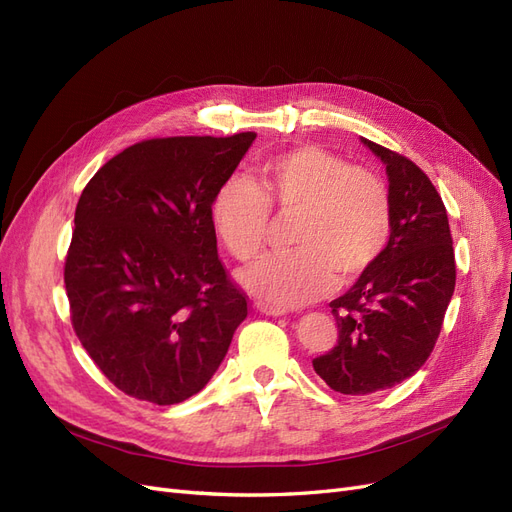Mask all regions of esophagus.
I'll use <instances>...</instances> for the list:
<instances>
[{
	"label": "esophagus",
	"instance_id": "obj_1",
	"mask_svg": "<svg viewBox=\"0 0 512 512\" xmlns=\"http://www.w3.org/2000/svg\"><path fill=\"white\" fill-rule=\"evenodd\" d=\"M256 309L258 312H262V314H267V316H284L286 312L284 309H280V307H271V305H267V303H256Z\"/></svg>",
	"mask_w": 512,
	"mask_h": 512
}]
</instances>
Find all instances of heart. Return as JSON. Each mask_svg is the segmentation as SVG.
Wrapping results in <instances>:
<instances>
[{
    "label": "heart",
    "instance_id": "b5f03b06",
    "mask_svg": "<svg viewBox=\"0 0 512 512\" xmlns=\"http://www.w3.org/2000/svg\"><path fill=\"white\" fill-rule=\"evenodd\" d=\"M271 211L292 218V250L243 271L260 303L299 307L327 292L335 277L350 284L376 265L391 241L393 200L374 170L316 145L262 160L252 181L232 175L211 200V222L230 256L252 262L271 235Z\"/></svg>",
    "mask_w": 512,
    "mask_h": 512
}]
</instances>
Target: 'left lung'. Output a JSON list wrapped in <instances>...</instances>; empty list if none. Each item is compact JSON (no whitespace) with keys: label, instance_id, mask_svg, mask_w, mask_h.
Returning <instances> with one entry per match:
<instances>
[{"label":"left lung","instance_id":"obj_1","mask_svg":"<svg viewBox=\"0 0 512 512\" xmlns=\"http://www.w3.org/2000/svg\"><path fill=\"white\" fill-rule=\"evenodd\" d=\"M363 143L386 164L393 232L376 265L329 303L337 344L312 363L344 395L391 389L423 367L457 277L446 207L429 177L401 153Z\"/></svg>","mask_w":512,"mask_h":512}]
</instances>
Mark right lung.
Wrapping results in <instances>:
<instances>
[{
    "mask_svg": "<svg viewBox=\"0 0 512 512\" xmlns=\"http://www.w3.org/2000/svg\"><path fill=\"white\" fill-rule=\"evenodd\" d=\"M254 138H149L108 160L79 198L64 265L72 329L134 399L196 395L247 316L218 258L211 200Z\"/></svg>",
    "mask_w": 512,
    "mask_h": 512,
    "instance_id": "add662e5",
    "label": "right lung"
}]
</instances>
